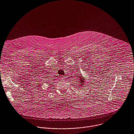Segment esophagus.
<instances>
[{
	"instance_id": "esophagus-1",
	"label": "esophagus",
	"mask_w": 134,
	"mask_h": 134,
	"mask_svg": "<svg viewBox=\"0 0 134 134\" xmlns=\"http://www.w3.org/2000/svg\"><path fill=\"white\" fill-rule=\"evenodd\" d=\"M65 78H66V77H65L64 76H60V79H61V80L62 81L65 80Z\"/></svg>"
}]
</instances>
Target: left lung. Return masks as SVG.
<instances>
[{
	"instance_id": "left-lung-1",
	"label": "left lung",
	"mask_w": 134,
	"mask_h": 134,
	"mask_svg": "<svg viewBox=\"0 0 134 134\" xmlns=\"http://www.w3.org/2000/svg\"><path fill=\"white\" fill-rule=\"evenodd\" d=\"M80 75V74H79ZM78 79H79V81H78V82L79 83H80V86H82V85H84V84L85 83V79H84L83 77H82L83 76H82V75H79L78 76Z\"/></svg>"
}]
</instances>
